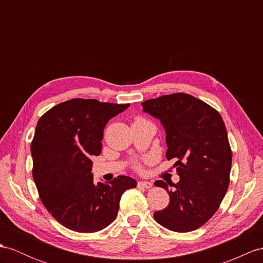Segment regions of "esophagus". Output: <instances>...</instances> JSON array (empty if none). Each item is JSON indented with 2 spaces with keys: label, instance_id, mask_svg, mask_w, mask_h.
<instances>
[{
  "label": "esophagus",
  "instance_id": "obj_1",
  "mask_svg": "<svg viewBox=\"0 0 263 263\" xmlns=\"http://www.w3.org/2000/svg\"><path fill=\"white\" fill-rule=\"evenodd\" d=\"M137 185H138V187H143V189H151L153 186V184L151 182H145V181L138 182Z\"/></svg>",
  "mask_w": 263,
  "mask_h": 263
}]
</instances>
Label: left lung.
Instances as JSON below:
<instances>
[{
  "label": "left lung",
  "instance_id": "8db88e82",
  "mask_svg": "<svg viewBox=\"0 0 263 263\" xmlns=\"http://www.w3.org/2000/svg\"><path fill=\"white\" fill-rule=\"evenodd\" d=\"M143 110L161 120L166 133V158H175L180 182L156 181L170 204L154 219L175 232L205 224L226 195L232 164L228 133L219 111L189 93L165 95L144 101Z\"/></svg>",
  "mask_w": 263,
  "mask_h": 263
}]
</instances>
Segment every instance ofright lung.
Masks as SVG:
<instances>
[{
    "label": "right lung",
    "mask_w": 263,
    "mask_h": 263,
    "mask_svg": "<svg viewBox=\"0 0 263 263\" xmlns=\"http://www.w3.org/2000/svg\"><path fill=\"white\" fill-rule=\"evenodd\" d=\"M129 104L74 98L51 108L36 124L31 154L32 175L43 205L72 231H100L116 219L125 191L137 182L120 175L93 183L91 157L100 155L108 120Z\"/></svg>",
    "instance_id": "right-lung-1"
}]
</instances>
